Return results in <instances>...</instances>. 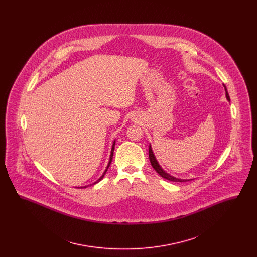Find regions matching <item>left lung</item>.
I'll return each mask as SVG.
<instances>
[{"label": "left lung", "instance_id": "8db88e82", "mask_svg": "<svg viewBox=\"0 0 257 257\" xmlns=\"http://www.w3.org/2000/svg\"><path fill=\"white\" fill-rule=\"evenodd\" d=\"M223 86H224V89H225V96H226V99H227V101H230V97H229V94H228V92H227L226 86H224V85H223ZM148 154H149V160H150V163H151V165H152L153 169H154L155 171H157L163 178H165V179H167V180H170V181H173V182H186V181H190V180H192V179H181V178H176V177H174V176L171 175L170 173H168L167 171H164V170H163V168L160 166L159 162L157 161L156 157H155V155H154V153H153V150H152L151 145H149V151H148Z\"/></svg>", "mask_w": 257, "mask_h": 257}]
</instances>
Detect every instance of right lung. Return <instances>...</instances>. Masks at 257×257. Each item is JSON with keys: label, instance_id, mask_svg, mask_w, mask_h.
<instances>
[{"label": "right lung", "instance_id": "obj_1", "mask_svg": "<svg viewBox=\"0 0 257 257\" xmlns=\"http://www.w3.org/2000/svg\"><path fill=\"white\" fill-rule=\"evenodd\" d=\"M114 145H115V140L113 141V143H112V146H111V149H110V160H109V163H108V166H107V168H106V170L105 171L103 172V174H102V176L96 180L94 183L90 184V185H94V184L98 183L99 181H101L102 179H103V177L105 176V174H106V172L108 171V169H109V167H110V163H111V160H112V156H113V150H114ZM90 185H86V186H84V187H78V188H80V189H82V188H86V187H88V186H90Z\"/></svg>", "mask_w": 257, "mask_h": 257}]
</instances>
